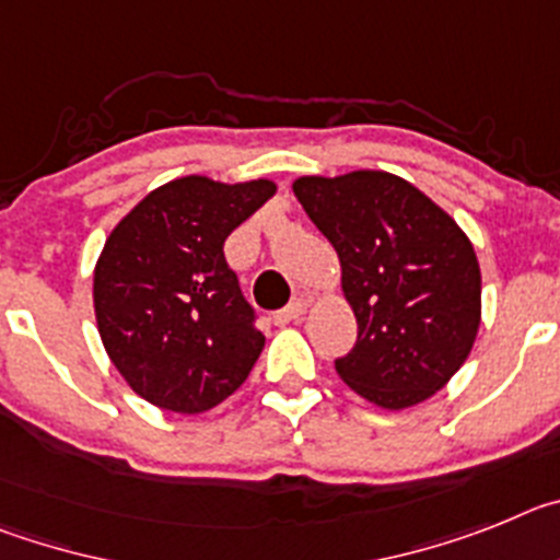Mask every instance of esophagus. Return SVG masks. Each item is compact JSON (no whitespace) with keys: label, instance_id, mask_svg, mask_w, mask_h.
<instances>
[{"label":"esophagus","instance_id":"34e87169","mask_svg":"<svg viewBox=\"0 0 560 560\" xmlns=\"http://www.w3.org/2000/svg\"><path fill=\"white\" fill-rule=\"evenodd\" d=\"M301 315H304V304H301V301H292V304H287L284 310H276L273 312V324L276 326L295 324V320H299Z\"/></svg>","mask_w":560,"mask_h":560}]
</instances>
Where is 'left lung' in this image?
Masks as SVG:
<instances>
[{"mask_svg": "<svg viewBox=\"0 0 560 560\" xmlns=\"http://www.w3.org/2000/svg\"><path fill=\"white\" fill-rule=\"evenodd\" d=\"M317 231L335 245L357 342L340 380L385 410L418 405L466 362L480 326V265L455 220L390 173L299 178Z\"/></svg>", "mask_w": 560, "mask_h": 560, "instance_id": "obj_1", "label": "left lung"}]
</instances>
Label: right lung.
<instances>
[{"label":"right lung","instance_id":"right-lung-1","mask_svg":"<svg viewBox=\"0 0 560 560\" xmlns=\"http://www.w3.org/2000/svg\"><path fill=\"white\" fill-rule=\"evenodd\" d=\"M276 186L200 175L150 192L114 229L94 270L100 337L142 399L203 412L248 380L265 335L225 261V240Z\"/></svg>","mask_w":560,"mask_h":560}]
</instances>
